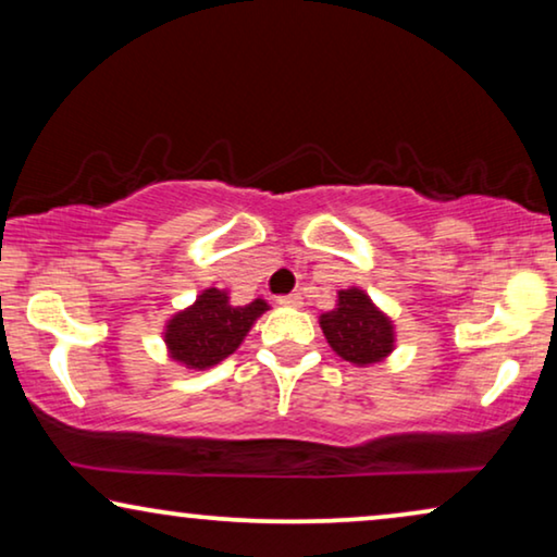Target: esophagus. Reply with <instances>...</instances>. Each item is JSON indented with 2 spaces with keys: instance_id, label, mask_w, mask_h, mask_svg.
<instances>
[{
  "instance_id": "esophagus-1",
  "label": "esophagus",
  "mask_w": 557,
  "mask_h": 557,
  "mask_svg": "<svg viewBox=\"0 0 557 557\" xmlns=\"http://www.w3.org/2000/svg\"><path fill=\"white\" fill-rule=\"evenodd\" d=\"M281 307H301V294H286L276 299Z\"/></svg>"
}]
</instances>
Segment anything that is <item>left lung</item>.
<instances>
[{"instance_id":"8db88e82","label":"left lung","mask_w":557,"mask_h":557,"mask_svg":"<svg viewBox=\"0 0 557 557\" xmlns=\"http://www.w3.org/2000/svg\"><path fill=\"white\" fill-rule=\"evenodd\" d=\"M326 342L342 360L368 368L383 362L395 347V326L362 288H342L337 307L319 317Z\"/></svg>"}]
</instances>
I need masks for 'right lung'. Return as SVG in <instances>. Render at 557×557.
Wrapping results in <instances>:
<instances>
[{"label": "right lung", "mask_w": 557, "mask_h": 557, "mask_svg": "<svg viewBox=\"0 0 557 557\" xmlns=\"http://www.w3.org/2000/svg\"><path fill=\"white\" fill-rule=\"evenodd\" d=\"M269 304L253 299L235 307L223 288H205L193 307L166 322L164 342L174 362L187 370H208L233 355Z\"/></svg>", "instance_id": "obj_1"}]
</instances>
